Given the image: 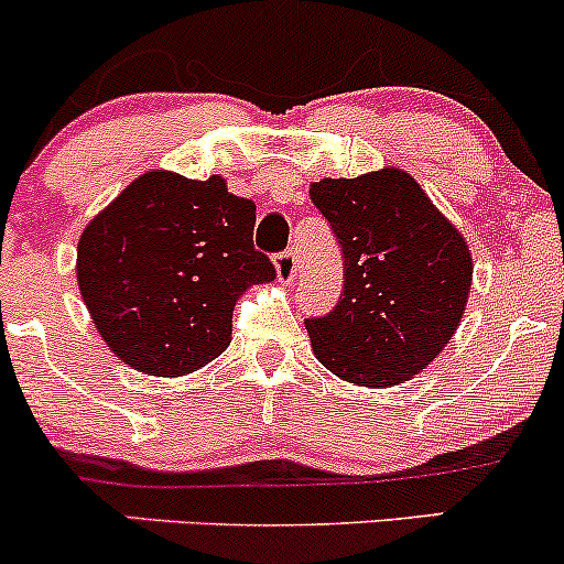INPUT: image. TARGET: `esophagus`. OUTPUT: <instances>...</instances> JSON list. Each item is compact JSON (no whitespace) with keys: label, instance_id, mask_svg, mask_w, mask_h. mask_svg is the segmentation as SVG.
I'll use <instances>...</instances> for the list:
<instances>
[{"label":"esophagus","instance_id":"1","mask_svg":"<svg viewBox=\"0 0 564 564\" xmlns=\"http://www.w3.org/2000/svg\"><path fill=\"white\" fill-rule=\"evenodd\" d=\"M275 278L281 283H292L294 281V275H296V257H294V251H283V253H278L275 257Z\"/></svg>","mask_w":564,"mask_h":564}]
</instances>
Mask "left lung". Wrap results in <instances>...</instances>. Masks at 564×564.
Returning a JSON list of instances; mask_svg holds the SVG:
<instances>
[{
	"label": "left lung",
	"instance_id": "1",
	"mask_svg": "<svg viewBox=\"0 0 564 564\" xmlns=\"http://www.w3.org/2000/svg\"><path fill=\"white\" fill-rule=\"evenodd\" d=\"M311 200L345 259L337 307L305 321L315 358L364 388L423 372L466 313L474 281L466 238L401 169L321 178Z\"/></svg>",
	"mask_w": 564,
	"mask_h": 564
}]
</instances>
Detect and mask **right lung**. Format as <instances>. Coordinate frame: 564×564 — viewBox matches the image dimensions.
<instances>
[{"mask_svg": "<svg viewBox=\"0 0 564 564\" xmlns=\"http://www.w3.org/2000/svg\"><path fill=\"white\" fill-rule=\"evenodd\" d=\"M257 206L206 182L147 171L90 219L77 243V283L107 348L128 367L182 377L230 345L232 311L275 278L253 251Z\"/></svg>", "mask_w": 564, "mask_h": 564, "instance_id": "obj_1", "label": "right lung"}]
</instances>
